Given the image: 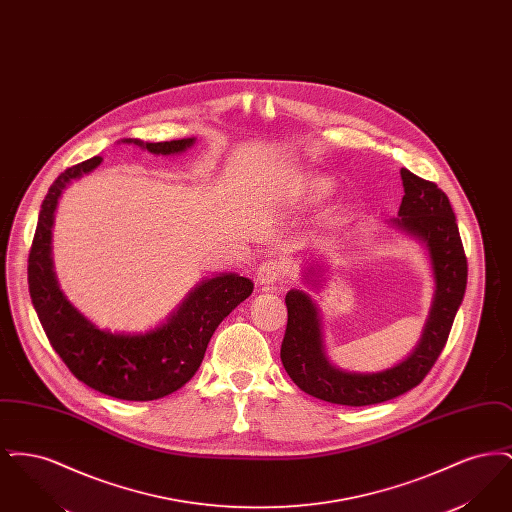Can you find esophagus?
<instances>
[{
	"label": "esophagus",
	"mask_w": 512,
	"mask_h": 512,
	"mask_svg": "<svg viewBox=\"0 0 512 512\" xmlns=\"http://www.w3.org/2000/svg\"><path fill=\"white\" fill-rule=\"evenodd\" d=\"M284 278V265L278 259H268L257 268V282L263 286H272Z\"/></svg>",
	"instance_id": "34e87169"
}]
</instances>
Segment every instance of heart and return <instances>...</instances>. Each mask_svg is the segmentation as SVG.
Listing matches in <instances>:
<instances>
[{"label": "heart", "instance_id": "obj_1", "mask_svg": "<svg viewBox=\"0 0 512 512\" xmlns=\"http://www.w3.org/2000/svg\"><path fill=\"white\" fill-rule=\"evenodd\" d=\"M307 192L315 195V197L328 194L330 192V182L324 180V178H311V180H307Z\"/></svg>", "mask_w": 512, "mask_h": 512}]
</instances>
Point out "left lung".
Masks as SVG:
<instances>
[{"instance_id": "left-lung-1", "label": "left lung", "mask_w": 512, "mask_h": 512, "mask_svg": "<svg viewBox=\"0 0 512 512\" xmlns=\"http://www.w3.org/2000/svg\"><path fill=\"white\" fill-rule=\"evenodd\" d=\"M401 180L405 195L395 224L420 238L430 251L438 284L432 315L420 345L407 361L378 374H351L328 363L313 301L299 290L288 292V326L280 359L297 388L322 401L365 407L413 390L436 365L463 301L468 265L449 197L436 182L409 169H401Z\"/></svg>"}]
</instances>
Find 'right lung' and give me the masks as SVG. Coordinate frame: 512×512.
Masks as SVG:
<instances>
[{"label": "right lung", "instance_id": "1", "mask_svg": "<svg viewBox=\"0 0 512 512\" xmlns=\"http://www.w3.org/2000/svg\"><path fill=\"white\" fill-rule=\"evenodd\" d=\"M151 153L171 155L194 144V138L144 144ZM92 157L61 172L49 186L28 253V290L51 347L74 376L92 390L124 401H153L180 390L203 361L207 343L220 322L253 292V282L238 274H220L190 293L178 313L144 336L111 334L82 317L59 290L51 257V224L63 188L94 171Z\"/></svg>", "mask_w": 512, "mask_h": 512}]
</instances>
